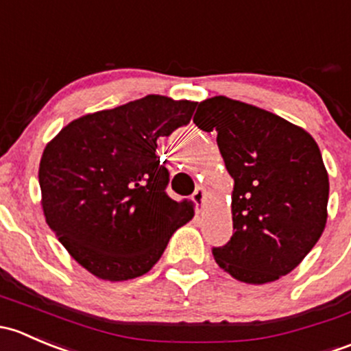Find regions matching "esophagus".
<instances>
[{"instance_id":"34e87169","label":"esophagus","mask_w":351,"mask_h":351,"mask_svg":"<svg viewBox=\"0 0 351 351\" xmlns=\"http://www.w3.org/2000/svg\"><path fill=\"white\" fill-rule=\"evenodd\" d=\"M202 199H204V189H202V187H196V191H194V194H193V201H194V204L197 206V211H201L202 209Z\"/></svg>"}]
</instances>
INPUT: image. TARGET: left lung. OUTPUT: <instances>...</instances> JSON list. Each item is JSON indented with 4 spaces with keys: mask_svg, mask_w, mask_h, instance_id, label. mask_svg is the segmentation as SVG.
<instances>
[{
    "mask_svg": "<svg viewBox=\"0 0 351 351\" xmlns=\"http://www.w3.org/2000/svg\"><path fill=\"white\" fill-rule=\"evenodd\" d=\"M194 123L216 132L233 177V237L213 248L216 262L247 284L277 280L302 262L326 225L330 180L313 136L265 110L209 97Z\"/></svg>",
    "mask_w": 351,
    "mask_h": 351,
    "instance_id": "8db88e82",
    "label": "left lung"
}]
</instances>
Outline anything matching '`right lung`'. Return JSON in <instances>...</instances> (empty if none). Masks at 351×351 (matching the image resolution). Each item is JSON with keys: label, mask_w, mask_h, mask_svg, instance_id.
<instances>
[{"label": "right lung", "mask_w": 351, "mask_h": 351, "mask_svg": "<svg viewBox=\"0 0 351 351\" xmlns=\"http://www.w3.org/2000/svg\"><path fill=\"white\" fill-rule=\"evenodd\" d=\"M196 103L145 96L69 123L38 171L47 225L86 270L128 280L157 263L193 202L167 194L157 140L193 118Z\"/></svg>", "instance_id": "right-lung-1"}]
</instances>
